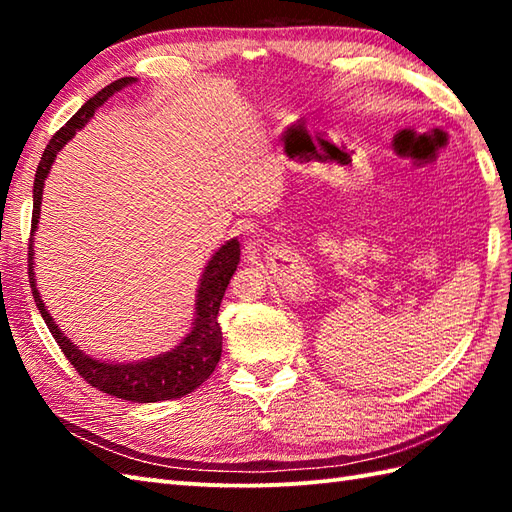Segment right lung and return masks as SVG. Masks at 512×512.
Wrapping results in <instances>:
<instances>
[{
	"instance_id": "add662e5",
	"label": "right lung",
	"mask_w": 512,
	"mask_h": 512,
	"mask_svg": "<svg viewBox=\"0 0 512 512\" xmlns=\"http://www.w3.org/2000/svg\"><path fill=\"white\" fill-rule=\"evenodd\" d=\"M134 76H123L114 83L107 85L99 94H94L92 99L85 103L79 112H76L68 123H65L57 134L50 138V143L43 151L39 160V167L35 173V187H32V226L30 231H37L39 224V206L43 195V180L48 178L50 167L59 151L65 147L70 138L79 132L85 123L90 121L94 112L110 99V96L118 90H123L125 85L134 83ZM32 237L28 246V270H30V288L32 297H35L37 308L41 312L43 321H46L48 330L52 332L54 341L59 343L61 352L65 358L74 365L76 372L83 380H88V385L96 387L103 394H110L123 400L132 402H158V400H171L182 398L191 394L193 389H198L206 378L213 374V369L222 356V328L217 323V312H220V303L226 292L228 281H231L233 273L239 264V242L231 239L226 242L217 253L211 257V262L206 264L204 275L198 286V297H195V321L191 332L184 336L180 345L173 350L158 354L154 358L138 363H105L96 361V358L83 354L79 347L72 345L68 336H63L59 325L48 314L46 306L39 297V290L35 284V264H32Z\"/></svg>"
}]
</instances>
